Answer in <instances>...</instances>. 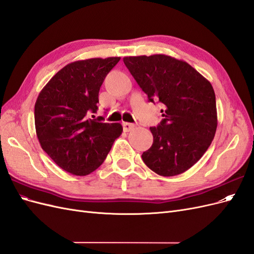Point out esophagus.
<instances>
[{
	"label": "esophagus",
	"mask_w": 254,
	"mask_h": 254,
	"mask_svg": "<svg viewBox=\"0 0 254 254\" xmlns=\"http://www.w3.org/2000/svg\"><path fill=\"white\" fill-rule=\"evenodd\" d=\"M134 127H135V125L131 124V123H123V128H124L126 132L131 131L132 129H134Z\"/></svg>",
	"instance_id": "obj_1"
}]
</instances>
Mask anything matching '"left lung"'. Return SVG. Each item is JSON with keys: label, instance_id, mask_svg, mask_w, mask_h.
<instances>
[{"label": "left lung", "instance_id": "left-lung-1", "mask_svg": "<svg viewBox=\"0 0 254 254\" xmlns=\"http://www.w3.org/2000/svg\"><path fill=\"white\" fill-rule=\"evenodd\" d=\"M124 64L149 102L164 105L163 120L151 127V147L142 159L163 177L196 164L217 129L216 98L211 82L186 61L164 54L124 57Z\"/></svg>", "mask_w": 254, "mask_h": 254}]
</instances>
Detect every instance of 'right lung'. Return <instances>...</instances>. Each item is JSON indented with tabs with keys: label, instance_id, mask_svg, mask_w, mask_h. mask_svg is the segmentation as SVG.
Segmentation results:
<instances>
[{
	"label": "right lung",
	"instance_id": "obj_1",
	"mask_svg": "<svg viewBox=\"0 0 254 254\" xmlns=\"http://www.w3.org/2000/svg\"><path fill=\"white\" fill-rule=\"evenodd\" d=\"M121 57L91 58L66 64L45 84L35 104L41 148L64 171L87 176L103 164L122 134L120 123L92 120L102 83Z\"/></svg>",
	"mask_w": 254,
	"mask_h": 254
}]
</instances>
